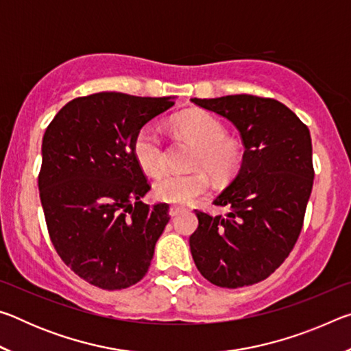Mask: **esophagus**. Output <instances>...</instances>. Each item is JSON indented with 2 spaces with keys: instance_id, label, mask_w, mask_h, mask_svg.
I'll use <instances>...</instances> for the list:
<instances>
[{
  "instance_id": "obj_1",
  "label": "esophagus",
  "mask_w": 351,
  "mask_h": 351,
  "mask_svg": "<svg viewBox=\"0 0 351 351\" xmlns=\"http://www.w3.org/2000/svg\"><path fill=\"white\" fill-rule=\"evenodd\" d=\"M181 212H182V207H178V206H171L170 209H169L170 217H176V215H180Z\"/></svg>"
}]
</instances>
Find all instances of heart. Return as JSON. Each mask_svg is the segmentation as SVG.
<instances>
[{"label": "heart", "mask_w": 351, "mask_h": 351, "mask_svg": "<svg viewBox=\"0 0 351 351\" xmlns=\"http://www.w3.org/2000/svg\"><path fill=\"white\" fill-rule=\"evenodd\" d=\"M176 128L198 145L195 164L204 167L217 180H229L243 162L245 148L241 142L226 136V128L217 117L204 111H189L178 116ZM133 152L141 169L148 175H161L167 167V154L161 132L153 125L142 127L134 136ZM210 190L209 175L204 170L189 173L171 171L154 182L156 199L170 204L186 206Z\"/></svg>", "instance_id": "1"}]
</instances>
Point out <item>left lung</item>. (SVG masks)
Returning a JSON list of instances; mask_svg holds the SVG:
<instances>
[{"mask_svg": "<svg viewBox=\"0 0 351 351\" xmlns=\"http://www.w3.org/2000/svg\"><path fill=\"white\" fill-rule=\"evenodd\" d=\"M240 132L245 156L229 187L213 201L224 217L195 210L189 245L201 276L221 288L258 283L280 266L299 239L314 169L310 130L274 99L235 94L192 99Z\"/></svg>", "mask_w": 351, "mask_h": 351, "instance_id": "left-lung-1", "label": "left lung"}]
</instances>
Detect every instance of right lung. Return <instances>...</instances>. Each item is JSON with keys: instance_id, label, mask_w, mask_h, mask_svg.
Returning a JSON list of instances; mask_svg holds the SVG:
<instances>
[{"instance_id": "right-lung-1", "label": "right lung", "mask_w": 351, "mask_h": 351, "mask_svg": "<svg viewBox=\"0 0 351 351\" xmlns=\"http://www.w3.org/2000/svg\"><path fill=\"white\" fill-rule=\"evenodd\" d=\"M175 97L97 93L71 100L41 144L40 199L57 254L77 276L114 291L138 283L169 223L133 152L136 133Z\"/></svg>"}]
</instances>
